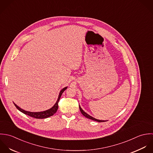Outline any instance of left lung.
<instances>
[{
	"instance_id": "left-lung-1",
	"label": "left lung",
	"mask_w": 153,
	"mask_h": 153,
	"mask_svg": "<svg viewBox=\"0 0 153 153\" xmlns=\"http://www.w3.org/2000/svg\"><path fill=\"white\" fill-rule=\"evenodd\" d=\"M79 109H80V111L81 113L83 114V115H84L85 117H86V118H89V119H91V120H92L95 121H97V122H105V121H101V120H96V119H95V118H93V117H92L91 116H90L89 115H88V114H86L85 111H83L80 106H79Z\"/></svg>"
}]
</instances>
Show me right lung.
Here are the masks:
<instances>
[{
    "label": "right lung",
    "instance_id": "add662e5",
    "mask_svg": "<svg viewBox=\"0 0 153 153\" xmlns=\"http://www.w3.org/2000/svg\"><path fill=\"white\" fill-rule=\"evenodd\" d=\"M67 88L65 87L64 88V89H62L61 91V92L59 94V98H58V100L57 101V102L56 103V104L54 105L53 107H52L51 109H48V110H47L45 111H44V112H28V111H24L23 109H22L21 108H20L19 106H18L16 105H15L14 103V105L15 106H16V108L19 110L21 112L24 113V114L25 115H27L31 117H33L34 118H36V119H44V118H47L48 117H50L51 116H53L57 111L58 109V107H59V105H58V103H59V100L61 97V94L62 93H63V92L67 89Z\"/></svg>",
    "mask_w": 153,
    "mask_h": 153
}]
</instances>
